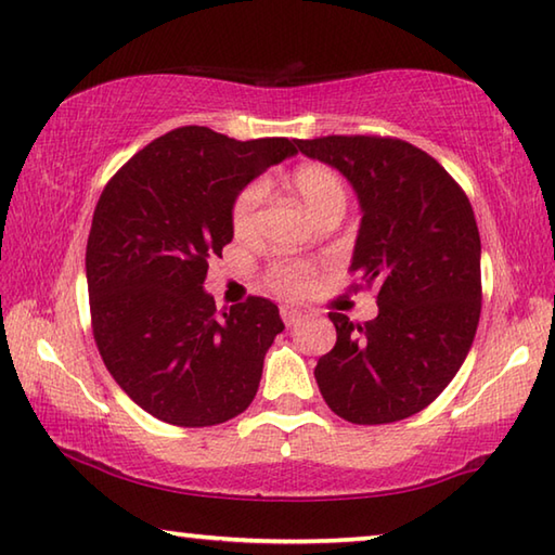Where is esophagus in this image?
Wrapping results in <instances>:
<instances>
[{
    "label": "esophagus",
    "instance_id": "esophagus-1",
    "mask_svg": "<svg viewBox=\"0 0 555 555\" xmlns=\"http://www.w3.org/2000/svg\"><path fill=\"white\" fill-rule=\"evenodd\" d=\"M300 315H304V312H300L298 308H294V306H281V320H284L288 327L296 325V322L300 320Z\"/></svg>",
    "mask_w": 555,
    "mask_h": 555
}]
</instances>
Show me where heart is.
I'll list each match as a JSON object with an SVG mask.
<instances>
[{
  "mask_svg": "<svg viewBox=\"0 0 555 555\" xmlns=\"http://www.w3.org/2000/svg\"><path fill=\"white\" fill-rule=\"evenodd\" d=\"M291 184H294L296 194L304 198V204L315 218L330 210H345L347 206V189L335 167L322 163H306L294 169L291 175ZM267 198V186L261 181H249L247 186L237 191L230 208V223L237 237H249L255 233L259 208ZM312 267L308 261L300 259H279L269 267V284L274 286L279 294L298 296L310 286Z\"/></svg>",
  "mask_w": 555,
  "mask_h": 555,
  "instance_id": "1",
  "label": "heart"
}]
</instances>
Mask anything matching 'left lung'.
I'll return each instance as SVG.
<instances>
[{
	"label": "left lung",
	"mask_w": 555,
	"mask_h": 555,
	"mask_svg": "<svg viewBox=\"0 0 555 555\" xmlns=\"http://www.w3.org/2000/svg\"><path fill=\"white\" fill-rule=\"evenodd\" d=\"M304 155L339 169L361 204L349 271L376 286L378 315L330 312L337 345L315 380L351 425H388L435 402L476 337L480 235L470 201L435 157L400 138L296 140Z\"/></svg>",
	"instance_id": "left-lung-1"
}]
</instances>
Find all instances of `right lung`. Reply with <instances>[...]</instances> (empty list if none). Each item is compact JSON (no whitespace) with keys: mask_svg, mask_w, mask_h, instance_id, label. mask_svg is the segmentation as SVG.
I'll return each instance as SVG.
<instances>
[{"mask_svg":"<svg viewBox=\"0 0 555 555\" xmlns=\"http://www.w3.org/2000/svg\"><path fill=\"white\" fill-rule=\"evenodd\" d=\"M296 140L175 128L108 179L87 240L92 332L135 405L177 427H210L255 400L284 330L267 298L216 310L208 264L233 240L237 191L296 155Z\"/></svg>","mask_w":555,"mask_h":555,"instance_id":"obj_1","label":"right lung"}]
</instances>
